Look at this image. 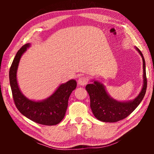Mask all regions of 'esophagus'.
I'll return each instance as SVG.
<instances>
[{
  "instance_id": "34e87169",
  "label": "esophagus",
  "mask_w": 154,
  "mask_h": 154,
  "mask_svg": "<svg viewBox=\"0 0 154 154\" xmlns=\"http://www.w3.org/2000/svg\"><path fill=\"white\" fill-rule=\"evenodd\" d=\"M89 82V79L86 77H81L78 79V84L80 85H85Z\"/></svg>"
}]
</instances>
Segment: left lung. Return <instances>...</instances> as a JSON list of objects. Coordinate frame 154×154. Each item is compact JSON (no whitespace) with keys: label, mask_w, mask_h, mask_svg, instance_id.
I'll return each instance as SVG.
<instances>
[{"label":"left lung","mask_w":154,"mask_h":154,"mask_svg":"<svg viewBox=\"0 0 154 154\" xmlns=\"http://www.w3.org/2000/svg\"><path fill=\"white\" fill-rule=\"evenodd\" d=\"M141 55L143 60V85L141 92L136 99L128 102H119L109 97L103 84L94 81L88 84L85 87L90 97L91 108L98 120L106 122H116L129 116L134 110L144 97L147 89V78L144 58L138 48H136Z\"/></svg>","instance_id":"8db88e82"}]
</instances>
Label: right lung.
Returning <instances> with one entry per match:
<instances>
[{
  "mask_svg": "<svg viewBox=\"0 0 154 154\" xmlns=\"http://www.w3.org/2000/svg\"><path fill=\"white\" fill-rule=\"evenodd\" d=\"M30 46L26 44L20 49L9 71L10 84L13 99L20 112L38 124L53 126L60 123L65 116L71 93L77 87L76 81L71 79L61 84L55 92L43 101L29 100L20 91L16 79V71L22 55Z\"/></svg>",
  "mask_w": 154,
  "mask_h": 154,
  "instance_id": "add662e5",
  "label": "right lung"
}]
</instances>
